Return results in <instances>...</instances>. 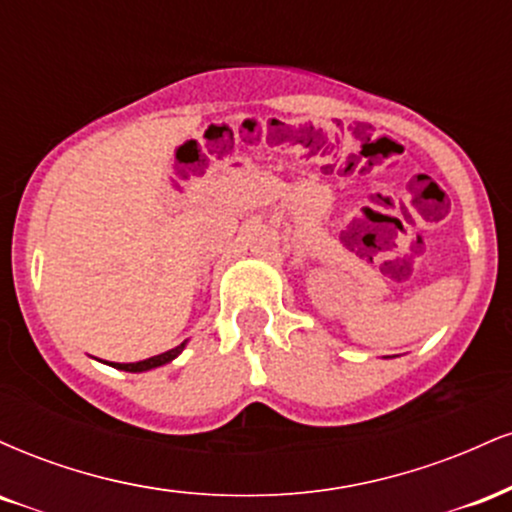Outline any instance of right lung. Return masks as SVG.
<instances>
[{
    "instance_id": "obj_1",
    "label": "right lung",
    "mask_w": 512,
    "mask_h": 512,
    "mask_svg": "<svg viewBox=\"0 0 512 512\" xmlns=\"http://www.w3.org/2000/svg\"><path fill=\"white\" fill-rule=\"evenodd\" d=\"M185 346H187V339L182 344L175 346V349L163 351V354L146 358V361H137V363H108V361H105V363H108V366L117 368V370H127V373H144V370L166 366V363H170V361H173V358H178L182 354V349H185Z\"/></svg>"
}]
</instances>
